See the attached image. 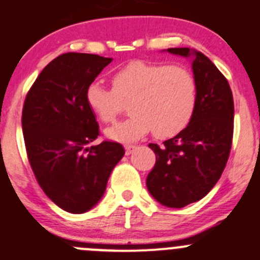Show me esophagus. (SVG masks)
<instances>
[{"label":"esophagus","mask_w":260,"mask_h":260,"mask_svg":"<svg viewBox=\"0 0 260 260\" xmlns=\"http://www.w3.org/2000/svg\"><path fill=\"white\" fill-rule=\"evenodd\" d=\"M124 149H125V154L129 155V154H132L133 151H135L136 146H135V145H125Z\"/></svg>","instance_id":"34e87169"}]
</instances>
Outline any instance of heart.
<instances>
[{
  "label": "heart",
  "instance_id": "b5f03b06",
  "mask_svg": "<svg viewBox=\"0 0 260 260\" xmlns=\"http://www.w3.org/2000/svg\"><path fill=\"white\" fill-rule=\"evenodd\" d=\"M123 101L132 114L105 131L118 142H133L154 129L156 137L177 135L190 124L199 103V87L185 67L137 60L113 74V87L93 81L86 89L89 110L104 123L113 122Z\"/></svg>",
  "mask_w": 260,
  "mask_h": 260
}]
</instances>
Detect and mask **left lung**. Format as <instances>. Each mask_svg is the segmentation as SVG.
I'll use <instances>...</instances> for the list:
<instances>
[{
  "label": "left lung",
  "mask_w": 260,
  "mask_h": 260,
  "mask_svg": "<svg viewBox=\"0 0 260 260\" xmlns=\"http://www.w3.org/2000/svg\"><path fill=\"white\" fill-rule=\"evenodd\" d=\"M167 51L191 60L199 103L185 129L161 146L149 145L156 161L146 186L164 207L183 208L203 199L222 176L234 136V97L224 75L200 51L188 47Z\"/></svg>",
  "instance_id": "8db88e82"
}]
</instances>
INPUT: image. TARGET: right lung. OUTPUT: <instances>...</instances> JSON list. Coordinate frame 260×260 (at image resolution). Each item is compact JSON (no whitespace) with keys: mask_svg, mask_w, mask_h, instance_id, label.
<instances>
[{"mask_svg":"<svg viewBox=\"0 0 260 260\" xmlns=\"http://www.w3.org/2000/svg\"><path fill=\"white\" fill-rule=\"evenodd\" d=\"M113 61L68 52L41 72L25 97L21 125L29 163L46 195L65 212H88L103 199L124 155L118 142L93 145L100 133L86 89Z\"/></svg>","mask_w":260,"mask_h":260,"instance_id":"add662e5","label":"right lung"}]
</instances>
